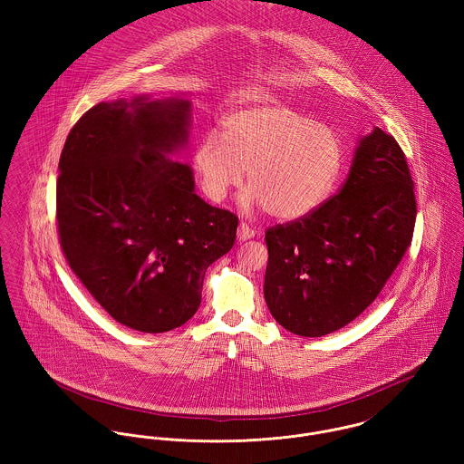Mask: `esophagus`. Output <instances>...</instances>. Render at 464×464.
I'll list each match as a JSON object with an SVG mask.
<instances>
[{"mask_svg": "<svg viewBox=\"0 0 464 464\" xmlns=\"http://www.w3.org/2000/svg\"><path fill=\"white\" fill-rule=\"evenodd\" d=\"M254 236H256V230L248 223H239V228H237V239L239 241H248Z\"/></svg>", "mask_w": 464, "mask_h": 464, "instance_id": "34e87169", "label": "esophagus"}]
</instances>
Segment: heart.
Listing matches in <instances>:
<instances>
[{
  "label": "heart",
  "instance_id": "b5f03b06",
  "mask_svg": "<svg viewBox=\"0 0 464 464\" xmlns=\"http://www.w3.org/2000/svg\"><path fill=\"white\" fill-rule=\"evenodd\" d=\"M344 150L331 127L278 102L237 109L221 123V135L199 137L193 164L203 193L221 201L246 180V205H263L280 221L314 212L331 195Z\"/></svg>",
  "mask_w": 464,
  "mask_h": 464
}]
</instances>
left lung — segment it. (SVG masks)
<instances>
[{
  "label": "left lung",
  "mask_w": 464,
  "mask_h": 464,
  "mask_svg": "<svg viewBox=\"0 0 464 464\" xmlns=\"http://www.w3.org/2000/svg\"><path fill=\"white\" fill-rule=\"evenodd\" d=\"M414 182L397 139L362 137L341 191L305 218L266 230L271 316L304 337L355 320L382 291L412 241Z\"/></svg>",
  "instance_id": "obj_1"
}]
</instances>
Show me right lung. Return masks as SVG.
Masks as SVG:
<instances>
[{"label":"right lung","mask_w":464,"mask_h":464,"mask_svg":"<svg viewBox=\"0 0 464 464\" xmlns=\"http://www.w3.org/2000/svg\"><path fill=\"white\" fill-rule=\"evenodd\" d=\"M188 100H118L89 109L59 162L57 230L72 273L121 325L159 334L198 311L207 267L236 241L237 216L195 193Z\"/></svg>","instance_id":"right-lung-1"}]
</instances>
